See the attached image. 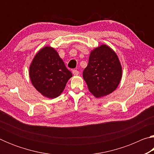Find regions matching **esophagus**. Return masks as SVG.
I'll return each instance as SVG.
<instances>
[{
  "label": "esophagus",
  "instance_id": "esophagus-1",
  "mask_svg": "<svg viewBox=\"0 0 154 154\" xmlns=\"http://www.w3.org/2000/svg\"><path fill=\"white\" fill-rule=\"evenodd\" d=\"M72 74L75 75V76H77V75L79 74V72L77 70H73V71H72Z\"/></svg>",
  "mask_w": 154,
  "mask_h": 154
}]
</instances>
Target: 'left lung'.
Instances as JSON below:
<instances>
[{"instance_id":"obj_1","label":"left lung","mask_w":154,"mask_h":154,"mask_svg":"<svg viewBox=\"0 0 154 154\" xmlns=\"http://www.w3.org/2000/svg\"><path fill=\"white\" fill-rule=\"evenodd\" d=\"M122 68L116 52L106 45L91 51L83 77L88 90L96 98L109 95L120 83Z\"/></svg>"}]
</instances>
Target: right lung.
I'll return each instance as SVG.
<instances>
[{
	"label": "right lung",
	"instance_id": "obj_1",
	"mask_svg": "<svg viewBox=\"0 0 154 154\" xmlns=\"http://www.w3.org/2000/svg\"><path fill=\"white\" fill-rule=\"evenodd\" d=\"M29 76L38 92L45 97L55 98L63 92L72 75L57 51L45 46L34 57L29 67Z\"/></svg>",
	"mask_w": 154,
	"mask_h": 154
}]
</instances>
